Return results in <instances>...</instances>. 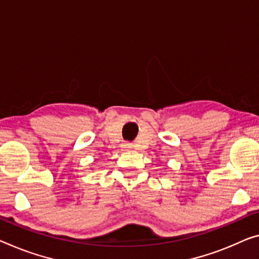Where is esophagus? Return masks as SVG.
<instances>
[{"mask_svg": "<svg viewBox=\"0 0 259 259\" xmlns=\"http://www.w3.org/2000/svg\"><path fill=\"white\" fill-rule=\"evenodd\" d=\"M130 148H131L130 143H124V145H122V149H124V150H127V149H130Z\"/></svg>", "mask_w": 259, "mask_h": 259, "instance_id": "34e87169", "label": "esophagus"}]
</instances>
